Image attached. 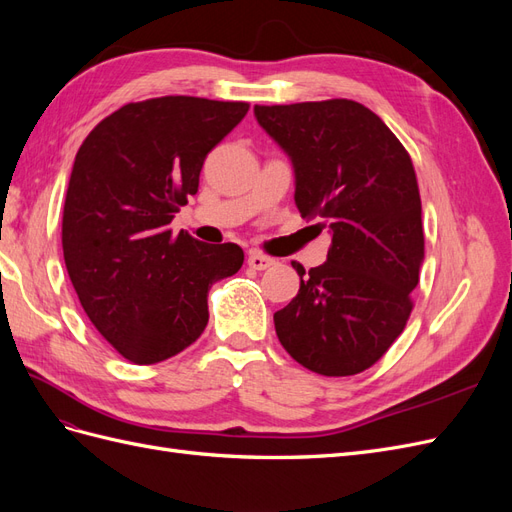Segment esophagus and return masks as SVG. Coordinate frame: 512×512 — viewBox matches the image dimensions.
<instances>
[{
	"label": "esophagus",
	"mask_w": 512,
	"mask_h": 512,
	"mask_svg": "<svg viewBox=\"0 0 512 512\" xmlns=\"http://www.w3.org/2000/svg\"><path fill=\"white\" fill-rule=\"evenodd\" d=\"M247 265H250L256 271H267L275 265V260L265 256V254H260V252H252L250 256H247Z\"/></svg>",
	"instance_id": "1"
}]
</instances>
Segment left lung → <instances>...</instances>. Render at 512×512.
<instances>
[{"mask_svg": "<svg viewBox=\"0 0 512 512\" xmlns=\"http://www.w3.org/2000/svg\"><path fill=\"white\" fill-rule=\"evenodd\" d=\"M294 170V205L327 228V262L273 314L294 361L320 376H354L404 331L425 260L414 166L386 123L359 102L254 106Z\"/></svg>", "mask_w": 512, "mask_h": 512, "instance_id": "1", "label": "left lung"}]
</instances>
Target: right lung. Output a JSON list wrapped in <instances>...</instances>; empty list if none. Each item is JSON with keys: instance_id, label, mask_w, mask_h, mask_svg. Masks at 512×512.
Segmentation results:
<instances>
[{"instance_id": "right-lung-1", "label": "right lung", "mask_w": 512, "mask_h": 512, "mask_svg": "<svg viewBox=\"0 0 512 512\" xmlns=\"http://www.w3.org/2000/svg\"><path fill=\"white\" fill-rule=\"evenodd\" d=\"M250 111L245 102L166 96L102 119L72 166L61 224L70 282L123 359L153 365L205 331L207 294L243 250L207 245L168 224L198 192L207 153Z\"/></svg>"}]
</instances>
